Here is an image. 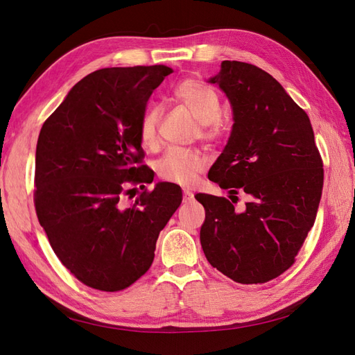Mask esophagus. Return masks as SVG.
I'll return each mask as SVG.
<instances>
[{"label":"esophagus","mask_w":355,"mask_h":355,"mask_svg":"<svg viewBox=\"0 0 355 355\" xmlns=\"http://www.w3.org/2000/svg\"><path fill=\"white\" fill-rule=\"evenodd\" d=\"M192 200H194V194H192L191 191L185 189V191H184V201H185V202H189V201H192Z\"/></svg>","instance_id":"obj_1"}]
</instances>
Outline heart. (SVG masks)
Masks as SVG:
<instances>
[{
    "label": "heart",
    "instance_id": "b5f03b06",
    "mask_svg": "<svg viewBox=\"0 0 355 355\" xmlns=\"http://www.w3.org/2000/svg\"><path fill=\"white\" fill-rule=\"evenodd\" d=\"M171 99L182 105L198 121V135L206 141H216L223 135L220 120L222 102L219 93L201 80L185 78L171 89ZM139 141L153 151L159 144V111L148 110L139 121ZM207 167V157L198 149H170L157 163L161 180L189 187Z\"/></svg>",
    "mask_w": 355,
    "mask_h": 355
}]
</instances>
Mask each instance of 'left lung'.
I'll list each match as a JSON object with an SVG mask.
<instances>
[{"label":"left lung","instance_id":"8db88e82","mask_svg":"<svg viewBox=\"0 0 355 355\" xmlns=\"http://www.w3.org/2000/svg\"><path fill=\"white\" fill-rule=\"evenodd\" d=\"M210 83L227 93L234 125L209 179L230 189L232 201L196 196L206 210L201 247L210 265L231 280L266 283L295 263L314 227L323 159L306 112L270 73L223 60ZM240 190L252 200L239 211L233 198Z\"/></svg>","mask_w":355,"mask_h":355}]
</instances>
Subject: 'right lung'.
I'll list each match as a JSON object with an SVG mask.
<instances>
[{
  "label": "right lung",
  "mask_w": 355,
  "mask_h": 355,
  "mask_svg": "<svg viewBox=\"0 0 355 355\" xmlns=\"http://www.w3.org/2000/svg\"><path fill=\"white\" fill-rule=\"evenodd\" d=\"M173 72L164 65L105 68L73 85L41 127L34 204L53 252L83 284L120 292L153 265L159 231L182 202L161 182L125 204L130 187L151 184L139 121L149 96Z\"/></svg>",
  "instance_id": "add662e5"
}]
</instances>
